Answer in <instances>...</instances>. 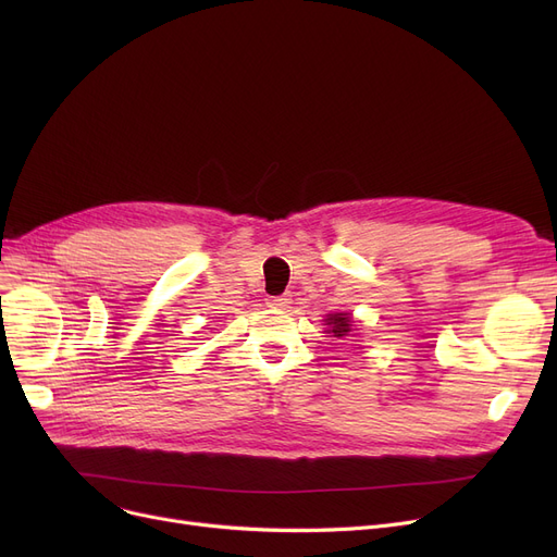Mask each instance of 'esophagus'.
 I'll list each match as a JSON object with an SVG mask.
<instances>
[{
    "label": "esophagus",
    "mask_w": 557,
    "mask_h": 557,
    "mask_svg": "<svg viewBox=\"0 0 557 557\" xmlns=\"http://www.w3.org/2000/svg\"><path fill=\"white\" fill-rule=\"evenodd\" d=\"M287 304H289L287 297H270V299H268V306H270V308H287Z\"/></svg>",
    "instance_id": "1"
}]
</instances>
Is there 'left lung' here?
Listing matches in <instances>:
<instances>
[{"label": "left lung", "instance_id": "8db88e82", "mask_svg": "<svg viewBox=\"0 0 557 557\" xmlns=\"http://www.w3.org/2000/svg\"><path fill=\"white\" fill-rule=\"evenodd\" d=\"M326 326H329L326 333H333V337H342V335L351 333L354 320L349 312H333L326 317Z\"/></svg>", "mask_w": 557, "mask_h": 557}]
</instances>
